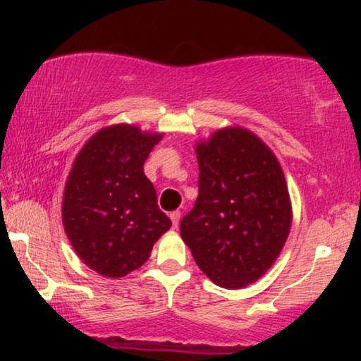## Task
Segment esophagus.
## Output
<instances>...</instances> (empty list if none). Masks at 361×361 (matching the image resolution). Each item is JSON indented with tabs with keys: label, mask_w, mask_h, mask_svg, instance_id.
Wrapping results in <instances>:
<instances>
[{
	"label": "esophagus",
	"mask_w": 361,
	"mask_h": 361,
	"mask_svg": "<svg viewBox=\"0 0 361 361\" xmlns=\"http://www.w3.org/2000/svg\"><path fill=\"white\" fill-rule=\"evenodd\" d=\"M171 220H172V226L177 228V225H179V220H180V212L176 210V212H171Z\"/></svg>",
	"instance_id": "1"
}]
</instances>
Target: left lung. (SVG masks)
Masks as SVG:
<instances>
[{
  "mask_svg": "<svg viewBox=\"0 0 361 361\" xmlns=\"http://www.w3.org/2000/svg\"><path fill=\"white\" fill-rule=\"evenodd\" d=\"M199 197L180 236L216 286L259 279L288 240L290 200L273 151L243 128H224L197 145Z\"/></svg>",
  "mask_w": 361,
  "mask_h": 361,
  "instance_id": "left-lung-1",
  "label": "left lung"
}]
</instances>
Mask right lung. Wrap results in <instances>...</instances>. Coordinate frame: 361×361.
I'll return each instance as SVG.
<instances>
[{
	"label": "right lung",
	"instance_id": "add662e5",
	"mask_svg": "<svg viewBox=\"0 0 361 361\" xmlns=\"http://www.w3.org/2000/svg\"><path fill=\"white\" fill-rule=\"evenodd\" d=\"M161 137L123 123L103 128L68 174L63 228L78 258L105 278H123L145 264L172 225L142 169Z\"/></svg>",
	"mask_w": 361,
	"mask_h": 361
}]
</instances>
